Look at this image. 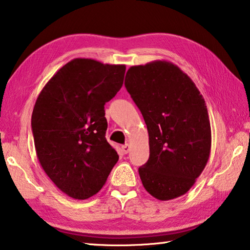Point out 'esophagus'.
<instances>
[{
  "instance_id": "obj_1",
  "label": "esophagus",
  "mask_w": 250,
  "mask_h": 250,
  "mask_svg": "<svg viewBox=\"0 0 250 250\" xmlns=\"http://www.w3.org/2000/svg\"><path fill=\"white\" fill-rule=\"evenodd\" d=\"M121 149H122V152H124L125 154H126V153H129V151H130V146L128 145V143H125V146H121Z\"/></svg>"
}]
</instances>
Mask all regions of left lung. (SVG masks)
I'll list each match as a JSON object with an SVG mask.
<instances>
[{
    "label": "left lung",
    "instance_id": "1",
    "mask_svg": "<svg viewBox=\"0 0 250 250\" xmlns=\"http://www.w3.org/2000/svg\"><path fill=\"white\" fill-rule=\"evenodd\" d=\"M125 86L149 132V160L139 167L143 186L160 201L184 195L205 168L210 153L204 98L193 80L167 61L130 67Z\"/></svg>",
    "mask_w": 250,
    "mask_h": 250
}]
</instances>
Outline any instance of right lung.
<instances>
[{"label": "right lung", "mask_w": 250, "mask_h": 250, "mask_svg": "<svg viewBox=\"0 0 250 250\" xmlns=\"http://www.w3.org/2000/svg\"><path fill=\"white\" fill-rule=\"evenodd\" d=\"M125 73V65L75 58L37 97L32 113L37 159L53 183L75 200L98 193L119 159L105 140L104 104L120 90Z\"/></svg>", "instance_id": "add662e5"}]
</instances>
